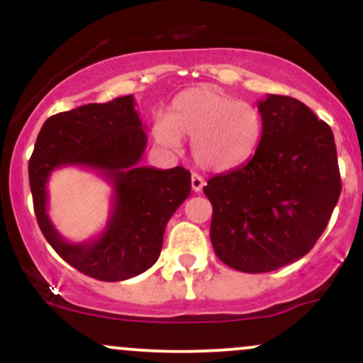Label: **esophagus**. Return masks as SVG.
Here are the masks:
<instances>
[{"instance_id":"1","label":"esophagus","mask_w":363,"mask_h":363,"mask_svg":"<svg viewBox=\"0 0 363 363\" xmlns=\"http://www.w3.org/2000/svg\"><path fill=\"white\" fill-rule=\"evenodd\" d=\"M203 186H205L203 177L198 176V174H193V176H191V187H193L194 193H199V191L203 189Z\"/></svg>"}]
</instances>
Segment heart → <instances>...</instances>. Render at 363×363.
<instances>
[{"instance_id": "heart-1", "label": "heart", "mask_w": 363, "mask_h": 363, "mask_svg": "<svg viewBox=\"0 0 363 363\" xmlns=\"http://www.w3.org/2000/svg\"><path fill=\"white\" fill-rule=\"evenodd\" d=\"M153 138L170 150L181 147V138H189L199 167L227 172L256 153L262 138V118L252 104L215 86H196L174 99L167 119L153 126Z\"/></svg>"}]
</instances>
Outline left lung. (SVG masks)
I'll list each match as a JSON object with an SVG mask.
<instances>
[{
    "label": "left lung",
    "mask_w": 363,
    "mask_h": 363,
    "mask_svg": "<svg viewBox=\"0 0 363 363\" xmlns=\"http://www.w3.org/2000/svg\"><path fill=\"white\" fill-rule=\"evenodd\" d=\"M257 109L262 138L256 153L203 187L213 206L216 256L244 273H268L306 256L341 193L331 128L285 95L269 94Z\"/></svg>",
    "instance_id": "obj_1"
}]
</instances>
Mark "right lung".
Here are the masks:
<instances>
[{
    "label": "right lung",
    "mask_w": 363,
    "mask_h": 363,
    "mask_svg": "<svg viewBox=\"0 0 363 363\" xmlns=\"http://www.w3.org/2000/svg\"><path fill=\"white\" fill-rule=\"evenodd\" d=\"M135 106V97L126 95L51 116L28 160L37 223L45 240L68 264L102 281L128 280L152 268L170 216L191 193L189 170L140 167L147 133ZM66 164L95 169L113 186L106 228L86 243H68L47 215V181Z\"/></svg>",
    "instance_id": "right-lung-1"
}]
</instances>
